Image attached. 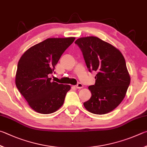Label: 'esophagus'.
<instances>
[{"mask_svg":"<svg viewBox=\"0 0 147 147\" xmlns=\"http://www.w3.org/2000/svg\"><path fill=\"white\" fill-rule=\"evenodd\" d=\"M76 87L77 88H78V89H81V88H83V84H82V83H79L76 86Z\"/></svg>","mask_w":147,"mask_h":147,"instance_id":"esophagus-1","label":"esophagus"}]
</instances>
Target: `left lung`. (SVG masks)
Returning <instances> with one entry per match:
<instances>
[{
  "label": "left lung",
  "instance_id": "obj_1",
  "mask_svg": "<svg viewBox=\"0 0 147 147\" xmlns=\"http://www.w3.org/2000/svg\"><path fill=\"white\" fill-rule=\"evenodd\" d=\"M75 43L89 71L97 72L96 83L88 87L92 96L84 107L95 114L112 111L125 98L130 83L124 57L117 48L96 37H81Z\"/></svg>",
  "mask_w": 147,
  "mask_h": 147
}]
</instances>
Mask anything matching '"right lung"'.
I'll return each instance as SVG.
<instances>
[{
  "instance_id": "1",
  "label": "right lung",
  "mask_w": 147,
  "mask_h": 147,
  "mask_svg": "<svg viewBox=\"0 0 147 147\" xmlns=\"http://www.w3.org/2000/svg\"><path fill=\"white\" fill-rule=\"evenodd\" d=\"M75 37L49 38L30 48L19 59L15 84L29 106L35 112L49 114L63 105L68 84L51 82L48 75Z\"/></svg>"
}]
</instances>
